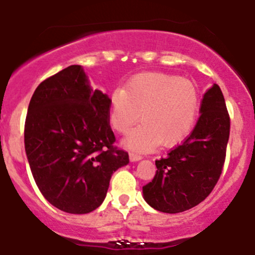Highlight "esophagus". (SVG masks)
Wrapping results in <instances>:
<instances>
[{
    "mask_svg": "<svg viewBox=\"0 0 255 255\" xmlns=\"http://www.w3.org/2000/svg\"><path fill=\"white\" fill-rule=\"evenodd\" d=\"M142 158V156H140V154L137 153H134V152H130L129 153V159L131 162H137V160H140Z\"/></svg>",
    "mask_w": 255,
    "mask_h": 255,
    "instance_id": "1",
    "label": "esophagus"
}]
</instances>
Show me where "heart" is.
Returning a JSON list of instances; mask_svg holds the SVG:
<instances>
[{
  "mask_svg": "<svg viewBox=\"0 0 255 255\" xmlns=\"http://www.w3.org/2000/svg\"><path fill=\"white\" fill-rule=\"evenodd\" d=\"M199 95L191 81L163 73L134 75L122 90L111 93L109 122L119 133H127L141 118L125 144L128 148L148 151L182 142L194 128Z\"/></svg>",
  "mask_w": 255,
  "mask_h": 255,
  "instance_id": "b5f03b06",
  "label": "heart"
}]
</instances>
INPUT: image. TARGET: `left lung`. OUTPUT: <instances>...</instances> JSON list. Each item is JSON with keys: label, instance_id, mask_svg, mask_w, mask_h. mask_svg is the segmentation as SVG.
Segmentation results:
<instances>
[{"label": "left lung", "instance_id": "obj_1", "mask_svg": "<svg viewBox=\"0 0 255 255\" xmlns=\"http://www.w3.org/2000/svg\"><path fill=\"white\" fill-rule=\"evenodd\" d=\"M200 118L191 135L156 160L153 180L142 187L153 209L178 213L209 197L223 170L230 134V118L217 84L204 95Z\"/></svg>", "mask_w": 255, "mask_h": 255}]
</instances>
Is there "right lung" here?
Wrapping results in <instances>:
<instances>
[{"label":"right lung","mask_w":255,"mask_h":255,"mask_svg":"<svg viewBox=\"0 0 255 255\" xmlns=\"http://www.w3.org/2000/svg\"><path fill=\"white\" fill-rule=\"evenodd\" d=\"M110 98L73 64L42 81L25 121V151L44 198L58 210L89 213L103 203L111 175L129 163L114 146Z\"/></svg>","instance_id":"obj_1"}]
</instances>
